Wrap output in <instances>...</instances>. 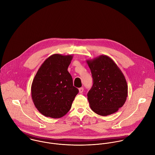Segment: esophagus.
Returning a JSON list of instances; mask_svg holds the SVG:
<instances>
[{"instance_id":"obj_1","label":"esophagus","mask_w":155,"mask_h":155,"mask_svg":"<svg viewBox=\"0 0 155 155\" xmlns=\"http://www.w3.org/2000/svg\"><path fill=\"white\" fill-rule=\"evenodd\" d=\"M84 92V88H79V92L80 94H82Z\"/></svg>"}]
</instances>
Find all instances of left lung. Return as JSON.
Wrapping results in <instances>:
<instances>
[{"mask_svg": "<svg viewBox=\"0 0 155 155\" xmlns=\"http://www.w3.org/2000/svg\"><path fill=\"white\" fill-rule=\"evenodd\" d=\"M93 78V85L88 93L91 109L106 116L117 111L125 104L128 85L120 69L106 55L87 60Z\"/></svg>", "mask_w": 155, "mask_h": 155, "instance_id": "1", "label": "left lung"}]
</instances>
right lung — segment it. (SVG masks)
Returning <instances> with one entry per match:
<instances>
[{
    "label": "right lung",
    "mask_w": 155,
    "mask_h": 155,
    "mask_svg": "<svg viewBox=\"0 0 155 155\" xmlns=\"http://www.w3.org/2000/svg\"><path fill=\"white\" fill-rule=\"evenodd\" d=\"M72 55L55 54L45 60L33 81L31 93L36 108L46 117L60 118L70 110L79 90L68 71Z\"/></svg>",
    "instance_id": "obj_1"
}]
</instances>
